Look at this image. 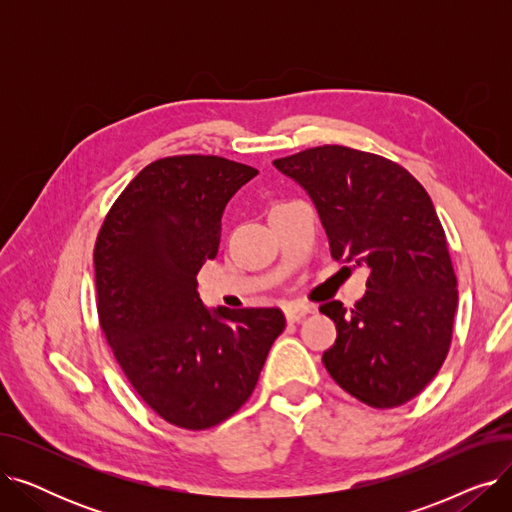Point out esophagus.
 <instances>
[{"mask_svg": "<svg viewBox=\"0 0 512 512\" xmlns=\"http://www.w3.org/2000/svg\"><path fill=\"white\" fill-rule=\"evenodd\" d=\"M307 313H311L309 305H299V303H290L284 307V315L288 321H299L303 319Z\"/></svg>", "mask_w": 512, "mask_h": 512, "instance_id": "obj_1", "label": "esophagus"}]
</instances>
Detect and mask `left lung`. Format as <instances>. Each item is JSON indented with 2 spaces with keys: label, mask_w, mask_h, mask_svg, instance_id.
I'll list each match as a JSON object with an SVG mask.
<instances>
[{
  "label": "left lung",
  "mask_w": 512,
  "mask_h": 512,
  "mask_svg": "<svg viewBox=\"0 0 512 512\" xmlns=\"http://www.w3.org/2000/svg\"><path fill=\"white\" fill-rule=\"evenodd\" d=\"M274 166L311 197L332 257L369 267L365 297L351 311L340 301L319 307L338 330L321 361L365 405H405L440 371L459 303L432 199L394 161L342 145L305 149Z\"/></svg>",
  "instance_id": "8db88e82"
}]
</instances>
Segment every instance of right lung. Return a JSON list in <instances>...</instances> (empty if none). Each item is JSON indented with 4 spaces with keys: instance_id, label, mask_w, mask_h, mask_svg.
<instances>
[{
    "instance_id": "1",
    "label": "right lung",
    "mask_w": 512,
    "mask_h": 512,
    "mask_svg": "<svg viewBox=\"0 0 512 512\" xmlns=\"http://www.w3.org/2000/svg\"><path fill=\"white\" fill-rule=\"evenodd\" d=\"M257 174L218 155L157 159L124 188L95 242L105 340L132 388L176 427L199 432L245 405L286 326L276 307L209 311L197 292L228 201Z\"/></svg>"
}]
</instances>
